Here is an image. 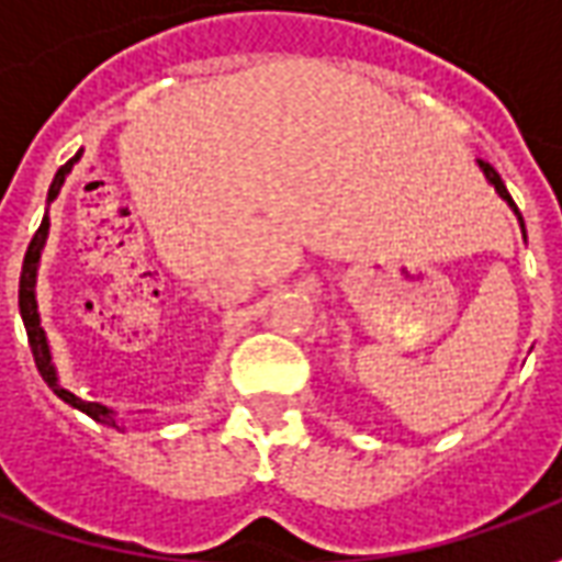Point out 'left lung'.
I'll use <instances>...</instances> for the list:
<instances>
[{
    "mask_svg": "<svg viewBox=\"0 0 562 562\" xmlns=\"http://www.w3.org/2000/svg\"><path fill=\"white\" fill-rule=\"evenodd\" d=\"M479 165H482L484 177H487V180L494 183V189H496V192H499V198H506L508 207H512V210H515V213H518V204L512 201V195H508V189H506V186H503V180H499V173H496L494 165H491V161H484V159H479ZM518 220H520V213H518ZM520 228H524V220H520Z\"/></svg>",
    "mask_w": 562,
    "mask_h": 562,
    "instance_id": "1",
    "label": "left lung"
}]
</instances>
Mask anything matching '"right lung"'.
I'll list each match as a JSON object with an SVG mask.
<instances>
[{
	"instance_id": "obj_1",
	"label": "right lung",
	"mask_w": 562,
	"mask_h": 562,
	"mask_svg": "<svg viewBox=\"0 0 562 562\" xmlns=\"http://www.w3.org/2000/svg\"><path fill=\"white\" fill-rule=\"evenodd\" d=\"M80 159V153L75 159H68L59 171H56L54 183H50V192H47V207H50V201L59 195V186L66 183V173L71 171V165ZM47 228H50V220L44 216L42 225H38V232L32 234L30 249H26V256H23V270H20V316H23V325H26V337H30V349L32 358H35V367H38V373L42 379L54 389V394L59 401H66L68 406H75L80 413H87L92 422L108 424V427H116L114 415L108 406L102 403H90V401H80L75 397L71 391H66L59 382H56V370L50 364V349H47V337H44L42 330V318H38V304H35V270H38V258H42V246L44 237H47Z\"/></svg>"
}]
</instances>
